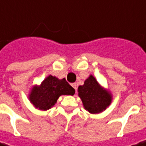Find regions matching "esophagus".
<instances>
[{"instance_id": "esophagus-1", "label": "esophagus", "mask_w": 146, "mask_h": 146, "mask_svg": "<svg viewBox=\"0 0 146 146\" xmlns=\"http://www.w3.org/2000/svg\"><path fill=\"white\" fill-rule=\"evenodd\" d=\"M71 86H72V87H73V88L75 89V91L77 90V83H71Z\"/></svg>"}]
</instances>
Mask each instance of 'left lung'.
I'll use <instances>...</instances> for the list:
<instances>
[{"mask_svg":"<svg viewBox=\"0 0 146 146\" xmlns=\"http://www.w3.org/2000/svg\"><path fill=\"white\" fill-rule=\"evenodd\" d=\"M78 92L84 108L90 113H101L112 101L111 94L100 86L93 75H90L83 86L78 87Z\"/></svg>","mask_w":146,"mask_h":146,"instance_id":"obj_1","label":"left lung"}]
</instances>
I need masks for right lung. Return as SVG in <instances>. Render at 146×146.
<instances>
[{
    "label": "right lung",
    "mask_w": 146,
    "mask_h": 146,
    "mask_svg": "<svg viewBox=\"0 0 146 146\" xmlns=\"http://www.w3.org/2000/svg\"><path fill=\"white\" fill-rule=\"evenodd\" d=\"M75 89L66 79L49 75L39 86H33L29 98L36 109L47 110L52 108L61 95H73Z\"/></svg>",
    "instance_id": "1"
}]
</instances>
